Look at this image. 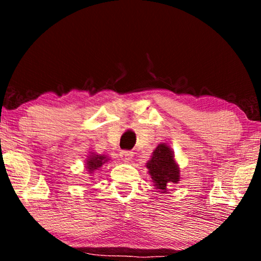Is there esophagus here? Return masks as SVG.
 <instances>
[{
	"label": "esophagus",
	"mask_w": 261,
	"mask_h": 261,
	"mask_svg": "<svg viewBox=\"0 0 261 261\" xmlns=\"http://www.w3.org/2000/svg\"><path fill=\"white\" fill-rule=\"evenodd\" d=\"M133 155H134V152H131V151H121L120 152V157L122 158V160L126 161V162L131 161Z\"/></svg>",
	"instance_id": "1"
}]
</instances>
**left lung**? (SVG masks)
<instances>
[{
    "label": "left lung",
    "mask_w": 261,
    "mask_h": 261,
    "mask_svg": "<svg viewBox=\"0 0 261 261\" xmlns=\"http://www.w3.org/2000/svg\"><path fill=\"white\" fill-rule=\"evenodd\" d=\"M152 179L155 182V187L161 190H166L168 182H178L179 169L173 160L170 148L164 143L154 149L151 161L147 163Z\"/></svg>",
    "instance_id": "left-lung-1"
}]
</instances>
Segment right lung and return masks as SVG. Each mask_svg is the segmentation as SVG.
<instances>
[{
	"label": "right lung",
	"mask_w": 261,
	"mask_h": 261,
	"mask_svg": "<svg viewBox=\"0 0 261 261\" xmlns=\"http://www.w3.org/2000/svg\"><path fill=\"white\" fill-rule=\"evenodd\" d=\"M104 162H106V157H103V155H92V157L87 161V167H88L89 172L92 173V170L99 168Z\"/></svg>",
	"instance_id": "obj_1"
}]
</instances>
